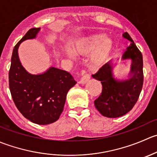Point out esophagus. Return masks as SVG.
Instances as JSON below:
<instances>
[{"label": "esophagus", "mask_w": 157, "mask_h": 157, "mask_svg": "<svg viewBox=\"0 0 157 157\" xmlns=\"http://www.w3.org/2000/svg\"><path fill=\"white\" fill-rule=\"evenodd\" d=\"M90 79V77L88 74H83V75L82 76L81 78H80L79 83H80V84H85Z\"/></svg>", "instance_id": "obj_1"}]
</instances>
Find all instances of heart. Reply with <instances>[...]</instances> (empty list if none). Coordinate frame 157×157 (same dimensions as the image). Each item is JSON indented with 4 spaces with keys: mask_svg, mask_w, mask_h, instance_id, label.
Listing matches in <instances>:
<instances>
[{
    "mask_svg": "<svg viewBox=\"0 0 157 157\" xmlns=\"http://www.w3.org/2000/svg\"><path fill=\"white\" fill-rule=\"evenodd\" d=\"M113 48V40L104 34H95L82 39L73 46L72 51L66 50L67 56L74 59L75 54H88L92 51L90 60V65L94 68H98L103 65L109 57Z\"/></svg>",
    "mask_w": 157,
    "mask_h": 157,
    "instance_id": "b5f03b06",
    "label": "heart"
}]
</instances>
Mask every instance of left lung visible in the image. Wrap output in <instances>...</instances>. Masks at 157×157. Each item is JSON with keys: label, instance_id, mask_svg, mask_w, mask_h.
<instances>
[{"label": "left lung", "instance_id": "obj_1", "mask_svg": "<svg viewBox=\"0 0 157 157\" xmlns=\"http://www.w3.org/2000/svg\"><path fill=\"white\" fill-rule=\"evenodd\" d=\"M123 37L131 42L121 57L122 60L131 61L127 78L115 77L113 69L117 62L113 63V60L92 75L101 82L103 86L101 95L95 100L94 105L102 115L109 118L122 117L131 110L139 98L144 83L142 54L127 32L123 33Z\"/></svg>", "mask_w": 157, "mask_h": 157}]
</instances>
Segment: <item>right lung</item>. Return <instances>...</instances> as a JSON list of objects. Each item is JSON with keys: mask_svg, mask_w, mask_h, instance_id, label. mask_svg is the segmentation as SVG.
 <instances>
[{"mask_svg": "<svg viewBox=\"0 0 157 157\" xmlns=\"http://www.w3.org/2000/svg\"><path fill=\"white\" fill-rule=\"evenodd\" d=\"M40 28H31L13 50L9 71V87L13 102L25 118L39 125L59 119L67 92L77 83L67 71L50 67L42 74H32L23 67L18 48L23 41L36 37Z\"/></svg>", "mask_w": 157, "mask_h": 157, "instance_id": "add662e5", "label": "right lung"}]
</instances>
